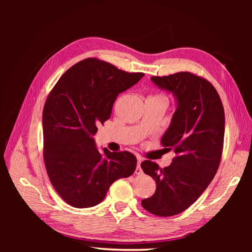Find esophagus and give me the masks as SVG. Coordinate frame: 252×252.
I'll use <instances>...</instances> for the list:
<instances>
[{"label": "esophagus", "instance_id": "esophagus-1", "mask_svg": "<svg viewBox=\"0 0 252 252\" xmlns=\"http://www.w3.org/2000/svg\"><path fill=\"white\" fill-rule=\"evenodd\" d=\"M141 162H142V158H138V163H137V167H136V170H135L136 175L143 174V170L141 168Z\"/></svg>", "mask_w": 252, "mask_h": 252}]
</instances>
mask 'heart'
I'll list each match as a JSON object with an SVG mask.
<instances>
[{
  "label": "heart",
  "instance_id": "heart-1",
  "mask_svg": "<svg viewBox=\"0 0 252 252\" xmlns=\"http://www.w3.org/2000/svg\"><path fill=\"white\" fill-rule=\"evenodd\" d=\"M153 97H160V98H164V99H166L163 95H156V96H153Z\"/></svg>",
  "mask_w": 252,
  "mask_h": 252
}]
</instances>
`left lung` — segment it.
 <instances>
[{"label": "left lung", "instance_id": "1", "mask_svg": "<svg viewBox=\"0 0 252 252\" xmlns=\"http://www.w3.org/2000/svg\"><path fill=\"white\" fill-rule=\"evenodd\" d=\"M151 79L178 101L161 139L176 157L164 168L151 160L141 163L156 183L155 193L143 199L142 206L152 215L171 217L192 205L215 178L223 148L224 111L217 90L202 76L181 71Z\"/></svg>", "mask_w": 252, "mask_h": 252}]
</instances>
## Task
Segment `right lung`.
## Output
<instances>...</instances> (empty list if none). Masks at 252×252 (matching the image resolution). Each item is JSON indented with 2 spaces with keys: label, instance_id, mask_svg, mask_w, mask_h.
Here are the masks:
<instances>
[{
  "label": "right lung",
  "instance_id": "right-lung-1",
  "mask_svg": "<svg viewBox=\"0 0 252 252\" xmlns=\"http://www.w3.org/2000/svg\"><path fill=\"white\" fill-rule=\"evenodd\" d=\"M143 72H126L97 58L66 70L49 93L43 111V156L47 174L62 199L77 208L99 204L111 184L136 169L128 151L97 150L93 139L110 118L116 97Z\"/></svg>",
  "mask_w": 252,
  "mask_h": 252
}]
</instances>
